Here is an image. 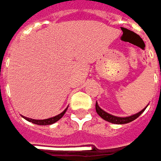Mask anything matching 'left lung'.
Returning <instances> with one entry per match:
<instances>
[{"instance_id": "1", "label": "left lung", "mask_w": 161, "mask_h": 161, "mask_svg": "<svg viewBox=\"0 0 161 161\" xmlns=\"http://www.w3.org/2000/svg\"><path fill=\"white\" fill-rule=\"evenodd\" d=\"M95 109H96L97 114L103 119H105V120H107L108 122H111V123H116V124H125V123H129V122H131L132 120H134L135 119H137L145 111V109H143V110L138 112L135 115H132V116H130V117H126V118H120V117H116V116H113V115H110V114L107 113L106 111H104L102 108H99V106H98L97 103L95 104Z\"/></svg>"}]
</instances>
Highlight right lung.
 Returning <instances> with one entry per match:
<instances>
[{
	"instance_id": "add662e5",
	"label": "right lung",
	"mask_w": 161,
	"mask_h": 161,
	"mask_svg": "<svg viewBox=\"0 0 161 161\" xmlns=\"http://www.w3.org/2000/svg\"><path fill=\"white\" fill-rule=\"evenodd\" d=\"M68 109V108L63 111L61 114L55 116V117H53V118H50V119H30V118H26V117H23L25 119H27L28 121L30 122H32L34 124H38V125H50V124H53L54 122H56L57 120H59L63 116L64 114L66 113V111Z\"/></svg>"
}]
</instances>
